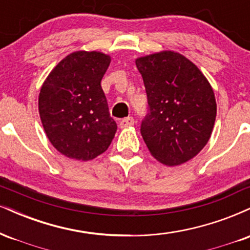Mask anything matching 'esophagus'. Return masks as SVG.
I'll return each instance as SVG.
<instances>
[{
	"label": "esophagus",
	"mask_w": 250,
	"mask_h": 250,
	"mask_svg": "<svg viewBox=\"0 0 250 250\" xmlns=\"http://www.w3.org/2000/svg\"><path fill=\"white\" fill-rule=\"evenodd\" d=\"M134 125V119L133 117H125V119H123L121 122H120V127L121 128H128V127H131V125Z\"/></svg>",
	"instance_id": "obj_1"
}]
</instances>
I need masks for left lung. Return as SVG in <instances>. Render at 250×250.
<instances>
[{
    "mask_svg": "<svg viewBox=\"0 0 250 250\" xmlns=\"http://www.w3.org/2000/svg\"><path fill=\"white\" fill-rule=\"evenodd\" d=\"M149 113L141 135L153 157L173 167L202 150L213 133L216 101L207 77L173 50L137 57Z\"/></svg>",
    "mask_w": 250,
    "mask_h": 250,
    "instance_id": "left-lung-1",
    "label": "left lung"
}]
</instances>
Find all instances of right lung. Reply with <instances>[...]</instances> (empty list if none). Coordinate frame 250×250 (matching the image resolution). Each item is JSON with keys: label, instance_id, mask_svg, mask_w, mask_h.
Listing matches in <instances>:
<instances>
[{"label": "right lung", "instance_id": "obj_1", "mask_svg": "<svg viewBox=\"0 0 250 250\" xmlns=\"http://www.w3.org/2000/svg\"><path fill=\"white\" fill-rule=\"evenodd\" d=\"M101 51H74L50 71L39 95L45 135L64 156L89 161L107 150L116 133L101 80L110 64Z\"/></svg>", "mask_w": 250, "mask_h": 250}]
</instances>
